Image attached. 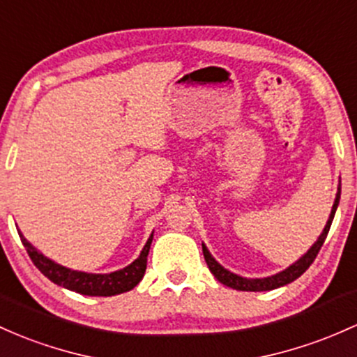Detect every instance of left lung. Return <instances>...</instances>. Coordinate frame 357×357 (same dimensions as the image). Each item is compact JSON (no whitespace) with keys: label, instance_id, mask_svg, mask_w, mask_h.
I'll return each instance as SVG.
<instances>
[{"label":"left lung","instance_id":"obj_1","mask_svg":"<svg viewBox=\"0 0 357 357\" xmlns=\"http://www.w3.org/2000/svg\"><path fill=\"white\" fill-rule=\"evenodd\" d=\"M339 199H340V181L337 186V193H335L334 205H332L331 215H328V220H327V223H325L322 234H320L319 238L313 242L312 248L308 249L298 261L293 262L291 266H288V268L283 269V271L271 274V276H266V278H244V276H241V274H236V273H232V271H229V269L223 268L220 262L211 256L208 248H206V245L202 242L203 256H205L206 266H208L211 274H213V276L217 278L222 284H225V287H229V288L238 289V291H269V289H276L280 287H284V284L291 283V281H295L296 278H300L301 274L310 268V264L317 257V254H319L320 248L324 245L325 238H327V234H328V230H331L332 220H334L335 210H337V206H339Z\"/></svg>","mask_w":357,"mask_h":357}]
</instances>
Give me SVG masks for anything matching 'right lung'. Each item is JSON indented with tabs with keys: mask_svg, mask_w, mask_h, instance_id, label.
<instances>
[{
	"mask_svg": "<svg viewBox=\"0 0 357 357\" xmlns=\"http://www.w3.org/2000/svg\"><path fill=\"white\" fill-rule=\"evenodd\" d=\"M18 230V236L22 238L23 245H25L26 252H29L30 259L33 261V264L37 266L38 271L44 274L45 278H49L52 283L59 284V287L70 289V291L81 293V295L88 296H113L120 295V293L130 291L137 284L140 283V280L146 274L147 268V256L149 249H151L152 237L154 232L151 234V237L147 238L146 245L140 250L139 257L134 262H130L125 268L119 269V271L113 273H84V271H76V269L66 268V266L59 264V262L52 261L50 257L44 256L37 248H33L23 234Z\"/></svg>",
	"mask_w": 357,
	"mask_h": 357,
	"instance_id": "right-lung-1",
	"label": "right lung"
}]
</instances>
